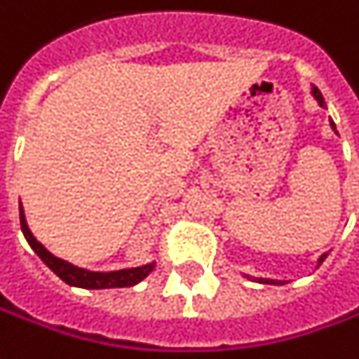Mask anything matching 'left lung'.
Here are the masks:
<instances>
[{
    "label": "left lung",
    "instance_id": "1",
    "mask_svg": "<svg viewBox=\"0 0 359 359\" xmlns=\"http://www.w3.org/2000/svg\"><path fill=\"white\" fill-rule=\"evenodd\" d=\"M311 93H313L315 101L319 102V107H323V109H325V107H327V102H325V99H323V95H320L319 89H317V87H313V89H311ZM330 128H332V130L337 132V126H334V122H332V120H330ZM337 134H338V132H337ZM327 257H328V252L320 255V258L317 260V266H320V264L325 262V258H327ZM245 278H249V280H255V282H258V284H280V285L285 284V282H280V280H270V278H250V276H247V274H245Z\"/></svg>",
    "mask_w": 359,
    "mask_h": 359
}]
</instances>
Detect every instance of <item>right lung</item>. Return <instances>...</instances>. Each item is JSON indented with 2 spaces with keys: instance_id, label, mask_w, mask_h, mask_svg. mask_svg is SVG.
I'll list each match as a JSON object with an SVG mask.
<instances>
[{
  "instance_id": "right-lung-1",
  "label": "right lung",
  "mask_w": 359,
  "mask_h": 359,
  "mask_svg": "<svg viewBox=\"0 0 359 359\" xmlns=\"http://www.w3.org/2000/svg\"><path fill=\"white\" fill-rule=\"evenodd\" d=\"M19 215H21V229L27 243L31 245V249L40 257V260L54 272V274L64 280L67 285H75V287H83V290H109V287H130V285L140 284L144 278L154 272L155 262L144 264V266L136 268H122V270H112V272H93V270H85L67 262L64 258L54 257L42 243L36 241L32 231L27 225V217H25V210L22 204L19 202Z\"/></svg>"
}]
</instances>
